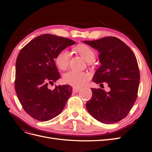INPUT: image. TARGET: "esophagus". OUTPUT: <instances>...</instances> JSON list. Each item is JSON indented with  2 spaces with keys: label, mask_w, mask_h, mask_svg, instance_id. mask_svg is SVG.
<instances>
[{
  "label": "esophagus",
  "mask_w": 152,
  "mask_h": 152,
  "mask_svg": "<svg viewBox=\"0 0 152 152\" xmlns=\"http://www.w3.org/2000/svg\"><path fill=\"white\" fill-rule=\"evenodd\" d=\"M80 90V88H79V87H73V92L75 93H78Z\"/></svg>",
  "instance_id": "34e87169"
}]
</instances>
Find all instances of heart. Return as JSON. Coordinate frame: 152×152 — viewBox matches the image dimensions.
I'll return each instance as SVG.
<instances>
[{
    "label": "heart",
    "mask_w": 152,
    "mask_h": 152,
    "mask_svg": "<svg viewBox=\"0 0 152 152\" xmlns=\"http://www.w3.org/2000/svg\"><path fill=\"white\" fill-rule=\"evenodd\" d=\"M75 49L87 61H92L94 59L95 52L88 45L85 44H79L75 48ZM70 58V52L66 49H63L57 54L55 58V63L59 69L65 70L69 65ZM89 79L90 74L89 73L75 70L69 71L65 73L63 77V80L65 84L77 87L85 85Z\"/></svg>",
    "instance_id": "1"
}]
</instances>
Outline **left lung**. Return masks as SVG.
<instances>
[{"label":"left lung","mask_w":152,"mask_h":152,"mask_svg":"<svg viewBox=\"0 0 152 152\" xmlns=\"http://www.w3.org/2000/svg\"><path fill=\"white\" fill-rule=\"evenodd\" d=\"M83 42L98 50L102 64L93 81L109 92L91 88L92 98L86 103L89 113L99 122L110 124L125 118L134 105L140 85V74L137 59L131 48L115 37H106Z\"/></svg>","instance_id":"obj_1"}]
</instances>
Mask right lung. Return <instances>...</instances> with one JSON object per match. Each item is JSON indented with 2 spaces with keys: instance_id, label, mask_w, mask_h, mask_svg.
Masks as SVG:
<instances>
[{
  "instance_id": "add662e5",
  "label": "right lung",
  "mask_w": 152,
  "mask_h": 152,
  "mask_svg": "<svg viewBox=\"0 0 152 152\" xmlns=\"http://www.w3.org/2000/svg\"><path fill=\"white\" fill-rule=\"evenodd\" d=\"M74 41L63 37L43 34L23 48L16 63V93L25 111L39 121H48L60 114L72 94L69 85L48 88L60 78L54 59Z\"/></svg>"
}]
</instances>
